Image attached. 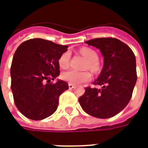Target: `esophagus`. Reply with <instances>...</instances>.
I'll list each match as a JSON object with an SVG mask.
<instances>
[{"label":"esophagus","mask_w":148,"mask_h":148,"mask_svg":"<svg viewBox=\"0 0 148 148\" xmlns=\"http://www.w3.org/2000/svg\"><path fill=\"white\" fill-rule=\"evenodd\" d=\"M68 86H69V88H70V89H74V87H75V86H74V84H72V83H69V85H68Z\"/></svg>","instance_id":"obj_1"}]
</instances>
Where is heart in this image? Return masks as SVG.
<instances>
[{
    "instance_id": "b5f03b06",
    "label": "heart",
    "mask_w": 148,
    "mask_h": 148,
    "mask_svg": "<svg viewBox=\"0 0 148 148\" xmlns=\"http://www.w3.org/2000/svg\"><path fill=\"white\" fill-rule=\"evenodd\" d=\"M80 53L86 58L88 61L86 64V68H89L93 71H97L98 70L99 66L97 62L98 57H97L96 52L92 49L88 48V47H83L80 50ZM70 57H71L70 52L66 51L63 53L58 58L59 66L62 69L67 68L69 66V62H70ZM62 78L70 83L81 84L90 80L91 78V74L89 71L79 72V71L71 70V71L63 72L62 74Z\"/></svg>"
}]
</instances>
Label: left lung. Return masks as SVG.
I'll list each match as a JSON object with an SVG mask.
<instances>
[{"mask_svg": "<svg viewBox=\"0 0 148 148\" xmlns=\"http://www.w3.org/2000/svg\"><path fill=\"white\" fill-rule=\"evenodd\" d=\"M86 43L99 49L104 58L101 72L93 82L101 88L87 87L78 101L90 116L112 117L130 101L137 80L136 57L128 46L114 38L90 39Z\"/></svg>", "mask_w": 148, "mask_h": 148, "instance_id": "1", "label": "left lung"}]
</instances>
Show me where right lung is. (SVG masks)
<instances>
[{
  "mask_svg": "<svg viewBox=\"0 0 148 148\" xmlns=\"http://www.w3.org/2000/svg\"><path fill=\"white\" fill-rule=\"evenodd\" d=\"M42 39H32L18 47L12 62L11 89L15 105L24 116L34 121L48 117L58 108V97L69 89L68 83L58 79V58L67 51Z\"/></svg>",
  "mask_w": 148,
  "mask_h": 148,
  "instance_id": "right-lung-1",
  "label": "right lung"
}]
</instances>
